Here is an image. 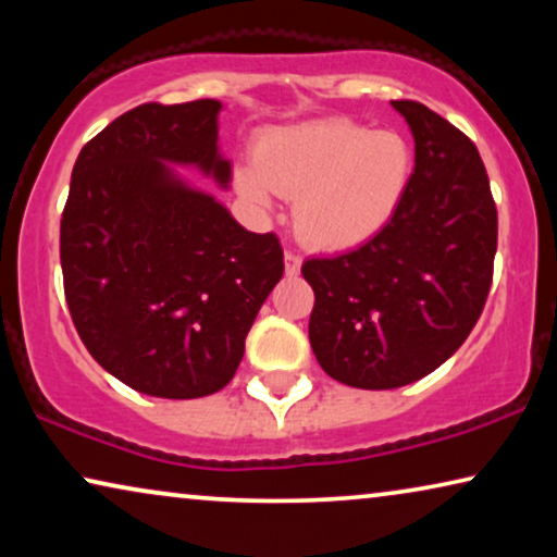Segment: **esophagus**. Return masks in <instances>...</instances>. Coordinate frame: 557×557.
<instances>
[{"instance_id": "34e87169", "label": "esophagus", "mask_w": 557, "mask_h": 557, "mask_svg": "<svg viewBox=\"0 0 557 557\" xmlns=\"http://www.w3.org/2000/svg\"><path fill=\"white\" fill-rule=\"evenodd\" d=\"M284 263H286V276H299L301 271V256L296 250H286L284 253Z\"/></svg>"}]
</instances>
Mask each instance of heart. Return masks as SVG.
I'll list each match as a JSON object with an SVG mask.
<instances>
[{"label": "heart", "mask_w": 557, "mask_h": 557, "mask_svg": "<svg viewBox=\"0 0 557 557\" xmlns=\"http://www.w3.org/2000/svg\"><path fill=\"white\" fill-rule=\"evenodd\" d=\"M256 166L238 172V189L265 205L271 189L296 197L294 223L309 246L345 250L391 223L406 197L413 151L398 132H370L347 119L278 128L263 136Z\"/></svg>", "instance_id": "b5f03b06"}]
</instances>
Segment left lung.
Returning <instances> with one entry per match:
<instances>
[{
    "label": "left lung",
    "mask_w": 557,
    "mask_h": 557,
    "mask_svg": "<svg viewBox=\"0 0 557 557\" xmlns=\"http://www.w3.org/2000/svg\"><path fill=\"white\" fill-rule=\"evenodd\" d=\"M416 139L398 212L360 248L309 258V342L362 391L416 383L463 345L490 296L497 208L474 141L418 101H393Z\"/></svg>",
    "instance_id": "1"
}]
</instances>
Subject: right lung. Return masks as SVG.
I'll return each instance as SVG.
<instances>
[{
	"label": "right lung",
	"instance_id": "1",
	"mask_svg": "<svg viewBox=\"0 0 557 557\" xmlns=\"http://www.w3.org/2000/svg\"><path fill=\"white\" fill-rule=\"evenodd\" d=\"M212 98L141 103L75 159L60 220L65 301L94 360L134 391L189 400L231 383L250 324L284 276L276 233H250L171 164L220 185Z\"/></svg>",
	"mask_w": 557,
	"mask_h": 557
}]
</instances>
